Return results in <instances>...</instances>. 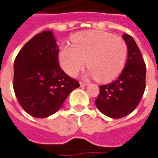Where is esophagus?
Returning a JSON list of instances; mask_svg holds the SVG:
<instances>
[{"label": "esophagus", "mask_w": 158, "mask_h": 158, "mask_svg": "<svg viewBox=\"0 0 158 158\" xmlns=\"http://www.w3.org/2000/svg\"><path fill=\"white\" fill-rule=\"evenodd\" d=\"M79 84H80L81 86H85V85H87L89 83H88V82H83V81H80V82H79Z\"/></svg>", "instance_id": "obj_1"}]
</instances>
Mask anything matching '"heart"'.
<instances>
[{
	"label": "heart",
	"instance_id": "obj_1",
	"mask_svg": "<svg viewBox=\"0 0 158 158\" xmlns=\"http://www.w3.org/2000/svg\"><path fill=\"white\" fill-rule=\"evenodd\" d=\"M72 45L61 47L58 58L64 71L75 76L84 67L85 59L90 73L106 81L121 73L125 65L128 45L123 37L101 30H88L74 35Z\"/></svg>",
	"mask_w": 158,
	"mask_h": 158
}]
</instances>
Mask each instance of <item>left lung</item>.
Returning a JSON list of instances; mask_svg holds the SVG:
<instances>
[{"mask_svg":"<svg viewBox=\"0 0 158 158\" xmlns=\"http://www.w3.org/2000/svg\"><path fill=\"white\" fill-rule=\"evenodd\" d=\"M128 45L125 67L114 81L100 85L96 106L105 115L114 119L126 116L138 106L145 90L146 64L131 35L124 34Z\"/></svg>","mask_w":158,"mask_h":158,"instance_id":"1","label":"left lung"}]
</instances>
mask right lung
Wrapping results in <instances>:
<instances>
[{"mask_svg": "<svg viewBox=\"0 0 158 158\" xmlns=\"http://www.w3.org/2000/svg\"><path fill=\"white\" fill-rule=\"evenodd\" d=\"M58 47L52 31L27 42L14 62L13 87L21 106L31 116L45 118L62 106L79 83L63 71Z\"/></svg>", "mask_w": 158, "mask_h": 158, "instance_id": "right-lung-1", "label": "right lung"}]
</instances>
